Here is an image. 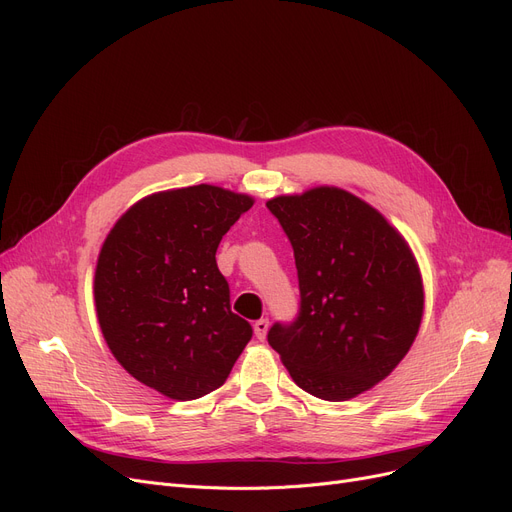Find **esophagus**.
Returning a JSON list of instances; mask_svg holds the SVG:
<instances>
[{
    "label": "esophagus",
    "instance_id": "obj_1",
    "mask_svg": "<svg viewBox=\"0 0 512 512\" xmlns=\"http://www.w3.org/2000/svg\"><path fill=\"white\" fill-rule=\"evenodd\" d=\"M253 328H255V336H257L259 340H265L267 330H270V319H257Z\"/></svg>",
    "mask_w": 512,
    "mask_h": 512
}]
</instances>
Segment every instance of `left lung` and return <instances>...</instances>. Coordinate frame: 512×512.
<instances>
[{
    "instance_id": "8db88e82",
    "label": "left lung",
    "mask_w": 512,
    "mask_h": 512,
    "mask_svg": "<svg viewBox=\"0 0 512 512\" xmlns=\"http://www.w3.org/2000/svg\"><path fill=\"white\" fill-rule=\"evenodd\" d=\"M297 261L301 313L267 342L299 388L351 400L396 369L423 319L417 257L378 209L338 186H313L265 203Z\"/></svg>"
}]
</instances>
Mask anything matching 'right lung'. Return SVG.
<instances>
[{
  "label": "right lung",
  "instance_id": "obj_1",
  "mask_svg": "<svg viewBox=\"0 0 512 512\" xmlns=\"http://www.w3.org/2000/svg\"><path fill=\"white\" fill-rule=\"evenodd\" d=\"M255 199L213 184L151 193L105 236L93 278L101 334L134 380L172 400L218 390L251 340L215 263Z\"/></svg>",
  "mask_w": 512,
  "mask_h": 512
}]
</instances>
